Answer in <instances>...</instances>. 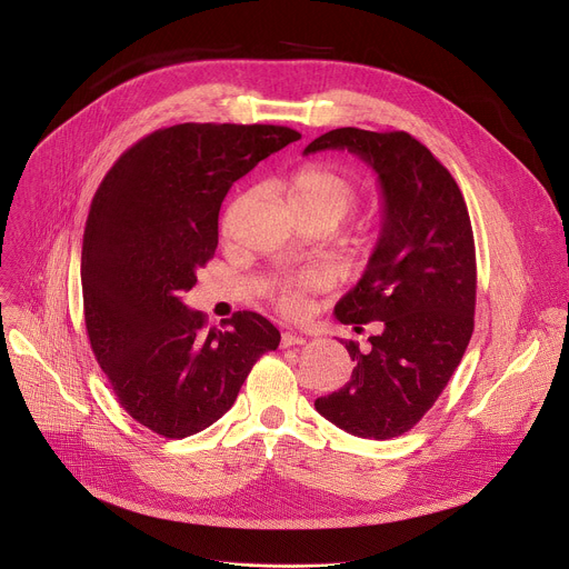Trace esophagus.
Wrapping results in <instances>:
<instances>
[{
  "label": "esophagus",
  "instance_id": "1",
  "mask_svg": "<svg viewBox=\"0 0 569 569\" xmlns=\"http://www.w3.org/2000/svg\"><path fill=\"white\" fill-rule=\"evenodd\" d=\"M303 342H306V338L299 336V333H295V331H286V333L281 336V347H283V349H288V347H299V345H303Z\"/></svg>",
  "mask_w": 569,
  "mask_h": 569
}]
</instances>
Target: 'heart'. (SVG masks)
<instances>
[{"label": "heart", "mask_w": 569, "mask_h": 569, "mask_svg": "<svg viewBox=\"0 0 569 569\" xmlns=\"http://www.w3.org/2000/svg\"><path fill=\"white\" fill-rule=\"evenodd\" d=\"M288 207L295 213L312 211L329 216L336 224L349 218L360 202V184L358 180L329 164H308L301 167L286 187ZM319 286V274L306 272L292 279H286L279 288L277 301L286 312H295L301 308L303 292Z\"/></svg>", "instance_id": "obj_1"}]
</instances>
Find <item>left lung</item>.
<instances>
[{
  "mask_svg": "<svg viewBox=\"0 0 569 569\" xmlns=\"http://www.w3.org/2000/svg\"><path fill=\"white\" fill-rule=\"evenodd\" d=\"M349 150L376 171L382 227L362 279L336 306L342 323L378 321L369 347L347 342L351 380L315 400L362 439L412 430L446 389L475 327V240L463 196L412 134L338 128L306 146Z\"/></svg>",
  "mask_w": 569,
  "mask_h": 569,
  "instance_id": "obj_1",
  "label": "left lung"
}]
</instances>
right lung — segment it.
Listing matches in <instances>:
<instances>
[{"instance_id": "right-lung-1", "label": "right lung", "mask_w": 569, "mask_h": 569, "mask_svg": "<svg viewBox=\"0 0 569 569\" xmlns=\"http://www.w3.org/2000/svg\"><path fill=\"white\" fill-rule=\"evenodd\" d=\"M297 139L261 123L161 128L130 146L94 193L80 257L88 338L121 408L161 437L216 423L279 347L263 315L238 310L227 331L207 329L182 292L213 259L231 184Z\"/></svg>"}]
</instances>
